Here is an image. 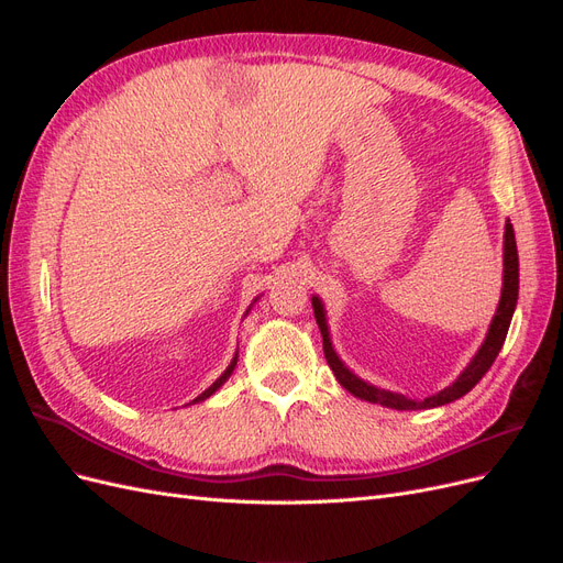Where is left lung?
Masks as SVG:
<instances>
[{
    "label": "left lung",
    "mask_w": 563,
    "mask_h": 563,
    "mask_svg": "<svg viewBox=\"0 0 563 563\" xmlns=\"http://www.w3.org/2000/svg\"><path fill=\"white\" fill-rule=\"evenodd\" d=\"M517 298H519V253H517V242H515V228L509 220H505V242H503V291H500V300H498V310L490 319L488 333L484 338L482 347L476 350V354L470 360V364L463 368V373L441 391L432 397L424 399H408L399 391H389L383 389L378 385H371L366 380H362L360 376L345 366V362L340 360L338 352L333 350L331 343V331H329V319H327V308L319 296H312V308H314V319L317 327L321 331L323 338V354H327V362L333 371V376L338 378V383L343 385L350 395H354L356 399L362 401H371V404H380L387 408H397V411H420V408H437L451 404L460 397H465L467 391L479 383L486 371L490 368V364L496 362V356L505 343L507 338V329L509 321H512V314L517 310Z\"/></svg>",
    "instance_id": "8db88e82"
}]
</instances>
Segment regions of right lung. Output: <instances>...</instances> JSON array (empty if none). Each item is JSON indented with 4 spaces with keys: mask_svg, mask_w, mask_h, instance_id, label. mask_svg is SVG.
I'll list each match as a JSON object with an SVG mask.
<instances>
[{
    "mask_svg": "<svg viewBox=\"0 0 563 563\" xmlns=\"http://www.w3.org/2000/svg\"><path fill=\"white\" fill-rule=\"evenodd\" d=\"M255 300H258V298H255ZM255 300H253V302H255ZM253 302H251V305H249V310H246V314H249V312H251V308H253ZM246 314H244V317H246ZM234 366H236V354H234V356H232V362H230V364H228V368H225V371H223V373H220V378H216V383H213V385H209V387H207V389H203V391H201V395H199V397H197V399H192V401H190V404H197V401H203V399H209V397H211V395H216V391H218V389H220V387H223V385H225V380H228V378H230V376H232V371H234Z\"/></svg>",
    "mask_w": 563,
    "mask_h": 563,
    "instance_id": "1",
    "label": "right lung"
}]
</instances>
